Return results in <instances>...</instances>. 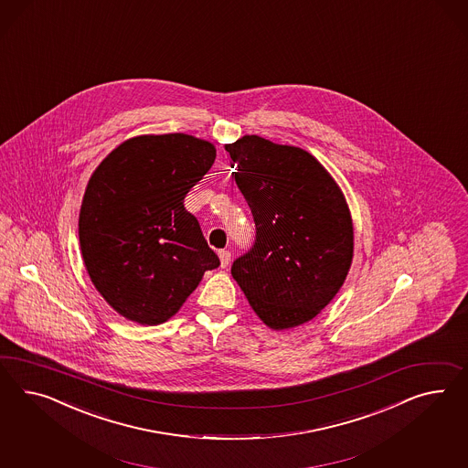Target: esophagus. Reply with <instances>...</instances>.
Returning <instances> with one entry per match:
<instances>
[{
	"instance_id": "34e87169",
	"label": "esophagus",
	"mask_w": 468,
	"mask_h": 468,
	"mask_svg": "<svg viewBox=\"0 0 468 468\" xmlns=\"http://www.w3.org/2000/svg\"><path fill=\"white\" fill-rule=\"evenodd\" d=\"M218 257H219L221 267H228L229 261H231V253H229V250H219V252H218Z\"/></svg>"
}]
</instances>
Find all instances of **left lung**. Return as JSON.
I'll use <instances>...</instances> for the list:
<instances>
[{
  "label": "left lung",
  "instance_id": "left-lung-1",
  "mask_svg": "<svg viewBox=\"0 0 468 468\" xmlns=\"http://www.w3.org/2000/svg\"><path fill=\"white\" fill-rule=\"evenodd\" d=\"M257 228L231 276L269 329L314 320L353 264L354 228L339 184L312 153L245 134L225 144Z\"/></svg>",
  "mask_w": 468,
  "mask_h": 468
}]
</instances>
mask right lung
<instances>
[{"label": "right lung", "mask_w": 468, "mask_h": 468, "mask_svg": "<svg viewBox=\"0 0 468 468\" xmlns=\"http://www.w3.org/2000/svg\"><path fill=\"white\" fill-rule=\"evenodd\" d=\"M216 148L184 133L121 143L91 174L78 235L93 286L121 316L160 325L177 314L219 259L184 199Z\"/></svg>", "instance_id": "add662e5"}]
</instances>
